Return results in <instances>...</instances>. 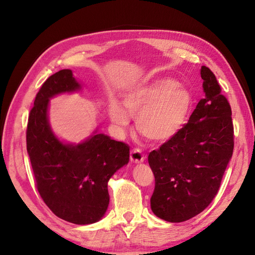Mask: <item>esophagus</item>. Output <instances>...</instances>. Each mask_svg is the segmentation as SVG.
Listing matches in <instances>:
<instances>
[{
  "mask_svg": "<svg viewBox=\"0 0 255 255\" xmlns=\"http://www.w3.org/2000/svg\"><path fill=\"white\" fill-rule=\"evenodd\" d=\"M129 158H130V161H132V163L139 164V163H142V161L144 160V155L141 153L140 150L135 149V150L130 151Z\"/></svg>",
  "mask_w": 255,
  "mask_h": 255,
  "instance_id": "34e87169",
  "label": "esophagus"
}]
</instances>
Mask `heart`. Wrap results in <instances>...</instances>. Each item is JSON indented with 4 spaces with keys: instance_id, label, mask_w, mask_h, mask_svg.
Listing matches in <instances>:
<instances>
[{
    "instance_id": "heart-1",
    "label": "heart",
    "mask_w": 255,
    "mask_h": 255,
    "mask_svg": "<svg viewBox=\"0 0 255 255\" xmlns=\"http://www.w3.org/2000/svg\"><path fill=\"white\" fill-rule=\"evenodd\" d=\"M121 105L112 102L109 115L114 125L125 128L135 118L137 132L152 143H165L181 132L192 107L190 91L169 78L143 83L122 97Z\"/></svg>"
}]
</instances>
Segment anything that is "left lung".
<instances>
[{"instance_id": "8db88e82", "label": "left lung", "mask_w": 255, "mask_h": 255, "mask_svg": "<svg viewBox=\"0 0 255 255\" xmlns=\"http://www.w3.org/2000/svg\"><path fill=\"white\" fill-rule=\"evenodd\" d=\"M204 99L173 139L150 152L155 177L151 210L158 218L183 222L203 212L220 187L232 157V111L214 73L201 67Z\"/></svg>"}]
</instances>
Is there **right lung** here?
Here are the masks:
<instances>
[{"instance_id": "obj_1", "label": "right lung", "mask_w": 255, "mask_h": 255, "mask_svg": "<svg viewBox=\"0 0 255 255\" xmlns=\"http://www.w3.org/2000/svg\"><path fill=\"white\" fill-rule=\"evenodd\" d=\"M82 89L69 69L51 75L29 113L26 149L37 189L57 217L75 225L102 219L110 204L107 183L128 165L129 146L96 129L80 143L61 141L49 122L50 100Z\"/></svg>"}]
</instances>
